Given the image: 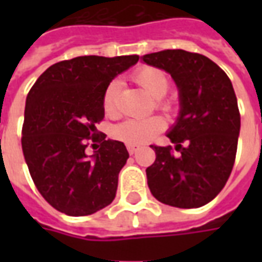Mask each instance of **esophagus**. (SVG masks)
Here are the masks:
<instances>
[{
  "mask_svg": "<svg viewBox=\"0 0 262 262\" xmlns=\"http://www.w3.org/2000/svg\"><path fill=\"white\" fill-rule=\"evenodd\" d=\"M126 148H127V151H129V153L133 154V153H136L137 150H139V146H136V144H127Z\"/></svg>",
  "mask_w": 262,
  "mask_h": 262,
  "instance_id": "esophagus-1",
  "label": "esophagus"
}]
</instances>
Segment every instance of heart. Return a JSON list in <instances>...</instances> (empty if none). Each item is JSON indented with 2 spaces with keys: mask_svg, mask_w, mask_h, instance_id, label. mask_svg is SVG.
<instances>
[{
  "mask_svg": "<svg viewBox=\"0 0 262 262\" xmlns=\"http://www.w3.org/2000/svg\"><path fill=\"white\" fill-rule=\"evenodd\" d=\"M133 80L142 86L144 91L153 98H157L156 106L163 111H170V103L161 98L170 90V80L163 70L151 66H144L135 71ZM120 90V82L114 80L109 82L102 95L103 112L109 118H116L119 115L118 94ZM165 120L161 116H150L146 119H127L116 125L112 130L115 139L127 144H143L164 130Z\"/></svg>",
  "mask_w": 262,
  "mask_h": 262,
  "instance_id": "heart-1",
  "label": "heart"
}]
</instances>
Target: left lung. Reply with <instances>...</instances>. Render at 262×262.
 <instances>
[{
    "mask_svg": "<svg viewBox=\"0 0 262 262\" xmlns=\"http://www.w3.org/2000/svg\"><path fill=\"white\" fill-rule=\"evenodd\" d=\"M142 59L170 73L181 105L177 123L167 133L178 156L171 146H150L156 161L146 170L148 188L165 205L203 206L223 189L236 160L240 112L230 78L206 56L181 49Z\"/></svg>",
    "mask_w": 262,
    "mask_h": 262,
    "instance_id": "8db88e82",
    "label": "left lung"
}]
</instances>
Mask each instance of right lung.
Wrapping results in <instances>:
<instances>
[{
	"label": "right lung",
	"instance_id": "1",
	"mask_svg": "<svg viewBox=\"0 0 262 262\" xmlns=\"http://www.w3.org/2000/svg\"><path fill=\"white\" fill-rule=\"evenodd\" d=\"M137 61V54L59 61L26 97L24 157L37 191L61 213L86 216L115 199L129 153L122 142L106 140L95 125L105 116L106 85ZM90 144L96 151L86 156Z\"/></svg>",
	"mask_w": 262,
	"mask_h": 262
}]
</instances>
